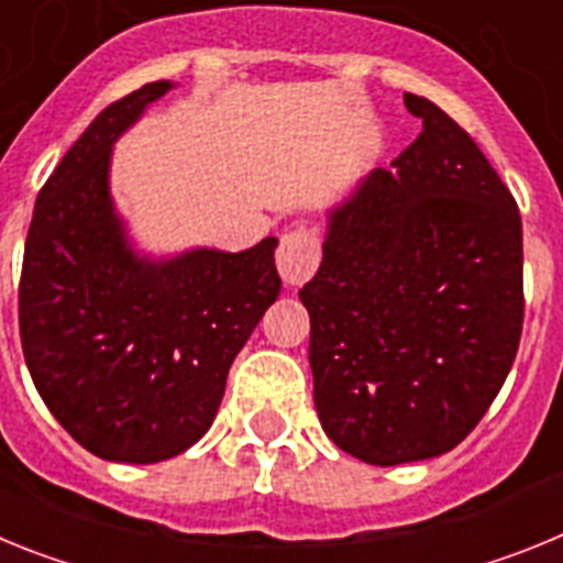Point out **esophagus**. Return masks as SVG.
<instances>
[{"instance_id": "1", "label": "esophagus", "mask_w": 563, "mask_h": 563, "mask_svg": "<svg viewBox=\"0 0 563 563\" xmlns=\"http://www.w3.org/2000/svg\"><path fill=\"white\" fill-rule=\"evenodd\" d=\"M318 239L310 228H292L282 236V245L276 253L278 276L285 278V285L298 287L305 285L307 278L318 267Z\"/></svg>"}]
</instances>
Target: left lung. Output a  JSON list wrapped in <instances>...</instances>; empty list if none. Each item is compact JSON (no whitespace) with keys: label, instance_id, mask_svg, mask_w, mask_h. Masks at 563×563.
I'll use <instances>...</instances> for the list:
<instances>
[{"label":"left lung","instance_id":"left-lung-1","mask_svg":"<svg viewBox=\"0 0 563 563\" xmlns=\"http://www.w3.org/2000/svg\"><path fill=\"white\" fill-rule=\"evenodd\" d=\"M422 132L327 213L310 312L318 420L402 465L456 449L499 395L525 321L521 217L471 134L406 92Z\"/></svg>","mask_w":563,"mask_h":563}]
</instances>
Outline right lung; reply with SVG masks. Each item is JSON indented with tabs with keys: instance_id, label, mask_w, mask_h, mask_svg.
Returning a JSON list of instances; mask_svg holds the SVG:
<instances>
[{
	"instance_id": "right-lung-1",
	"label": "right lung",
	"mask_w": 563,
	"mask_h": 563,
	"mask_svg": "<svg viewBox=\"0 0 563 563\" xmlns=\"http://www.w3.org/2000/svg\"><path fill=\"white\" fill-rule=\"evenodd\" d=\"M174 89L109 103L38 191L19 285L24 361L44 406L109 462L172 460L211 429L233 357L278 298V239L242 253L134 251L109 191L114 141Z\"/></svg>"
}]
</instances>
